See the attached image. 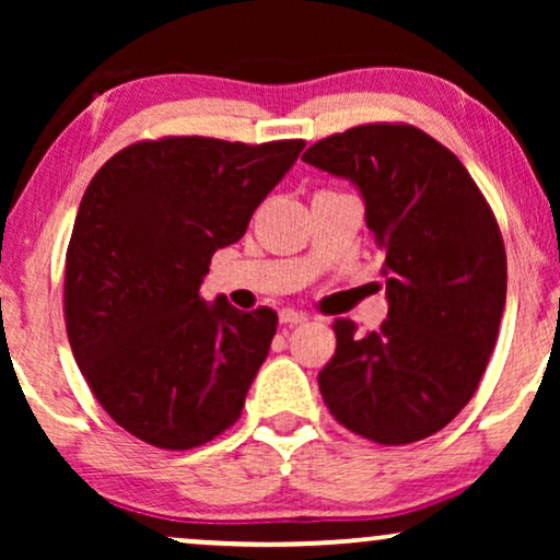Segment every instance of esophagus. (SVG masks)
<instances>
[{
  "instance_id": "1",
  "label": "esophagus",
  "mask_w": 560,
  "mask_h": 560,
  "mask_svg": "<svg viewBox=\"0 0 560 560\" xmlns=\"http://www.w3.org/2000/svg\"><path fill=\"white\" fill-rule=\"evenodd\" d=\"M303 320H308L303 311H295V308H282L280 311V324L285 326H295V324H303Z\"/></svg>"
}]
</instances>
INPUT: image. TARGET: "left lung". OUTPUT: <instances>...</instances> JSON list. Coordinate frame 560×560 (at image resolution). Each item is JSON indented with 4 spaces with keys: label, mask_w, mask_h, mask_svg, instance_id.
<instances>
[{
    "label": "left lung",
    "mask_w": 560,
    "mask_h": 560,
    "mask_svg": "<svg viewBox=\"0 0 560 560\" xmlns=\"http://www.w3.org/2000/svg\"><path fill=\"white\" fill-rule=\"evenodd\" d=\"M303 160L357 183L387 275L377 331L334 320L326 408L382 446L423 441L471 400L500 334L508 255L492 206L454 152L405 121L328 135Z\"/></svg>",
    "instance_id": "left-lung-1"
}]
</instances>
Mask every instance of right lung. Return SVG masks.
<instances>
[{"label":"right lung","mask_w":560,"mask_h":560,"mask_svg":"<svg viewBox=\"0 0 560 560\" xmlns=\"http://www.w3.org/2000/svg\"><path fill=\"white\" fill-rule=\"evenodd\" d=\"M303 148L171 135L127 144L91 178L66 249V331L98 405L135 439L188 451L240 420L278 313L209 305L201 282Z\"/></svg>","instance_id":"1"}]
</instances>
